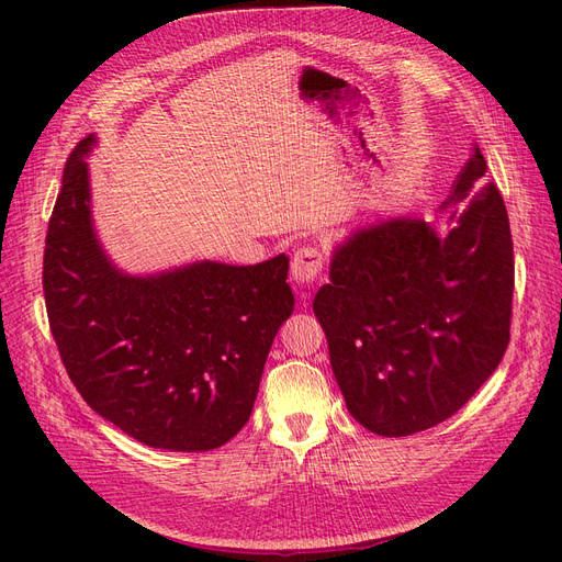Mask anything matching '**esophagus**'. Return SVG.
<instances>
[{"label": "esophagus", "mask_w": 562, "mask_h": 562, "mask_svg": "<svg viewBox=\"0 0 562 562\" xmlns=\"http://www.w3.org/2000/svg\"><path fill=\"white\" fill-rule=\"evenodd\" d=\"M321 271H323L321 250H316L312 246H304L295 252V258L291 262V274L297 285H310V283L318 281Z\"/></svg>", "instance_id": "34e87169"}]
</instances>
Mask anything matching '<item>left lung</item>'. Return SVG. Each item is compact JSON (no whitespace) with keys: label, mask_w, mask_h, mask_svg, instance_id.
Here are the masks:
<instances>
[{"label":"left lung","mask_w":562,"mask_h":562,"mask_svg":"<svg viewBox=\"0 0 562 562\" xmlns=\"http://www.w3.org/2000/svg\"><path fill=\"white\" fill-rule=\"evenodd\" d=\"M475 147L440 213L353 229L330 258L314 314L347 411L372 434L411 436L452 417L508 345L514 244Z\"/></svg>","instance_id":"left-lung-1"}]
</instances>
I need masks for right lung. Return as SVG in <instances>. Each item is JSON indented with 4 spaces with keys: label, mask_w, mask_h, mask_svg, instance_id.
<instances>
[{
    "label": "right lung",
    "mask_w": 562,
    "mask_h": 562,
    "mask_svg": "<svg viewBox=\"0 0 562 562\" xmlns=\"http://www.w3.org/2000/svg\"><path fill=\"white\" fill-rule=\"evenodd\" d=\"M83 138L48 220L44 297L81 398L149 448L225 446L252 413L271 342L293 314L288 258L196 260L157 274L119 269L98 239Z\"/></svg>",
    "instance_id": "right-lung-1"
}]
</instances>
